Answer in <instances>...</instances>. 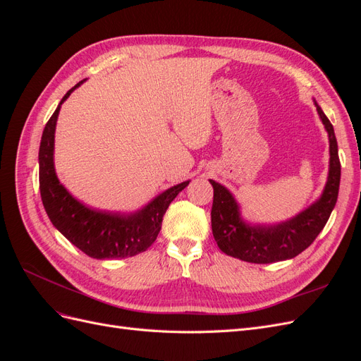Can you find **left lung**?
Returning <instances> with one entry per match:
<instances>
[{"label":"left lung","mask_w":361,"mask_h":361,"mask_svg":"<svg viewBox=\"0 0 361 361\" xmlns=\"http://www.w3.org/2000/svg\"><path fill=\"white\" fill-rule=\"evenodd\" d=\"M316 110L330 138V171L321 199L292 220L277 226H250L241 220L239 207L223 185L209 180L214 187L211 211L212 233L226 255L251 264H272L298 256L321 233L337 202L341 183V161L333 125L314 102Z\"/></svg>","instance_id":"1"}]
</instances>
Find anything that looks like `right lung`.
Masks as SVG:
<instances>
[{"instance_id":"obj_1","label":"right lung","mask_w":361,"mask_h":361,"mask_svg":"<svg viewBox=\"0 0 361 361\" xmlns=\"http://www.w3.org/2000/svg\"><path fill=\"white\" fill-rule=\"evenodd\" d=\"M80 81L63 96L43 129L39 149V187L43 207L51 223L82 253L93 259H125L143 253L161 231L162 216L174 197L190 180L159 194L145 209L130 215L93 211L75 200L59 182L54 170V133L61 104L81 85Z\"/></svg>"}]
</instances>
